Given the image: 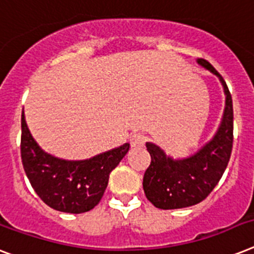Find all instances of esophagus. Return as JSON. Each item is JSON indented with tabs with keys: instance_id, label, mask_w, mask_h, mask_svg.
<instances>
[{
	"instance_id": "obj_1",
	"label": "esophagus",
	"mask_w": 254,
	"mask_h": 254,
	"mask_svg": "<svg viewBox=\"0 0 254 254\" xmlns=\"http://www.w3.org/2000/svg\"><path fill=\"white\" fill-rule=\"evenodd\" d=\"M130 146L131 147H142V146L145 145L146 142V137L143 134H139V133H135V134H131L130 135Z\"/></svg>"
}]
</instances>
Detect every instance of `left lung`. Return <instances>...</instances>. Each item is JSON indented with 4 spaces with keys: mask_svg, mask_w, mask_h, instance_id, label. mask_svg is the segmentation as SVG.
Here are the masks:
<instances>
[{
    "mask_svg": "<svg viewBox=\"0 0 254 254\" xmlns=\"http://www.w3.org/2000/svg\"><path fill=\"white\" fill-rule=\"evenodd\" d=\"M197 64L219 79L226 96L223 116L211 139L185 158H174L160 146L146 142L151 164L143 176V190L158 209H183L203 201L223 176L232 151L234 108L227 84L206 60L197 59Z\"/></svg>",
    "mask_w": 254,
    "mask_h": 254,
    "instance_id": "1",
    "label": "left lung"
}]
</instances>
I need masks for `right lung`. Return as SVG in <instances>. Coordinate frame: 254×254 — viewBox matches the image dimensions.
<instances>
[{"instance_id": "add662e5", "label": "right lung", "mask_w": 254, "mask_h": 254, "mask_svg": "<svg viewBox=\"0 0 254 254\" xmlns=\"http://www.w3.org/2000/svg\"><path fill=\"white\" fill-rule=\"evenodd\" d=\"M129 151V143L82 160H67L44 151L34 139L22 112L20 155L36 194L52 209L70 214L90 211L102 199L109 174Z\"/></svg>"}]
</instances>
